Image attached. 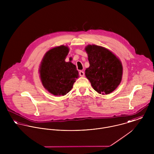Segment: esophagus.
<instances>
[{
    "mask_svg": "<svg viewBox=\"0 0 154 154\" xmlns=\"http://www.w3.org/2000/svg\"><path fill=\"white\" fill-rule=\"evenodd\" d=\"M79 75L81 76V77H83V76H84V75H85V73H84V71H80L79 72Z\"/></svg>",
    "mask_w": 154,
    "mask_h": 154,
    "instance_id": "1",
    "label": "esophagus"
}]
</instances>
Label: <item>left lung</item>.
I'll return each mask as SVG.
<instances>
[{
    "mask_svg": "<svg viewBox=\"0 0 154 154\" xmlns=\"http://www.w3.org/2000/svg\"><path fill=\"white\" fill-rule=\"evenodd\" d=\"M85 51L89 63L85 76L94 89L102 94L114 91L122 78L123 66L120 60L109 50L101 46L88 45Z\"/></svg>",
    "mask_w": 154,
    "mask_h": 154,
    "instance_id": "obj_1",
    "label": "left lung"
}]
</instances>
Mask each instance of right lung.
<instances>
[{"label":"right lung","mask_w":154,"mask_h":154,"mask_svg":"<svg viewBox=\"0 0 154 154\" xmlns=\"http://www.w3.org/2000/svg\"><path fill=\"white\" fill-rule=\"evenodd\" d=\"M69 51L67 46L60 45L48 50L42 61L39 72L44 88L54 95H65L79 77L76 67L66 62Z\"/></svg>","instance_id":"1"}]
</instances>
